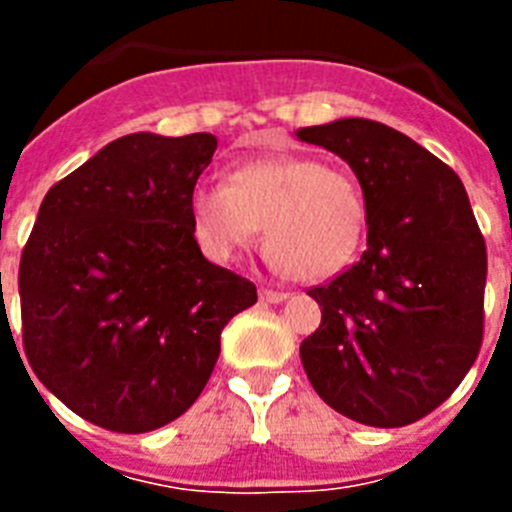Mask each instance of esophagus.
Returning a JSON list of instances; mask_svg holds the SVG:
<instances>
[{
    "mask_svg": "<svg viewBox=\"0 0 512 512\" xmlns=\"http://www.w3.org/2000/svg\"><path fill=\"white\" fill-rule=\"evenodd\" d=\"M259 297L264 302H269V305H277V302H284L287 300V292H277V289H266V287H261L259 289Z\"/></svg>",
    "mask_w": 512,
    "mask_h": 512,
    "instance_id": "34e87169",
    "label": "esophagus"
}]
</instances>
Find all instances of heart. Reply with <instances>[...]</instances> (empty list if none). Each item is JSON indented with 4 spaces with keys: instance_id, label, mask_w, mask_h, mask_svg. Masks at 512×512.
Here are the masks:
<instances>
[{
    "instance_id": "obj_1",
    "label": "heart",
    "mask_w": 512,
    "mask_h": 512,
    "mask_svg": "<svg viewBox=\"0 0 512 512\" xmlns=\"http://www.w3.org/2000/svg\"><path fill=\"white\" fill-rule=\"evenodd\" d=\"M189 212L194 238L212 261L241 259L264 225L271 264L302 282L346 269L366 228V202L354 176L310 156L235 166L228 184H197Z\"/></svg>"
}]
</instances>
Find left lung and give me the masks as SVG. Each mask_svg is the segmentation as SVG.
<instances>
[{
    "label": "left lung",
    "instance_id": "1",
    "mask_svg": "<svg viewBox=\"0 0 512 512\" xmlns=\"http://www.w3.org/2000/svg\"><path fill=\"white\" fill-rule=\"evenodd\" d=\"M336 153L366 202V251L307 295L323 310L305 374L356 423L400 428L436 410L482 346L487 251L459 176L400 130L364 117L297 130Z\"/></svg>",
    "mask_w": 512,
    "mask_h": 512
}]
</instances>
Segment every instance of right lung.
<instances>
[{
	"label": "right lung",
	"mask_w": 512,
	"mask_h": 512,
	"mask_svg": "<svg viewBox=\"0 0 512 512\" xmlns=\"http://www.w3.org/2000/svg\"><path fill=\"white\" fill-rule=\"evenodd\" d=\"M210 133H130L53 184L20 261L22 343L84 420L148 433L192 408L256 287L202 256L189 197Z\"/></svg>",
	"instance_id": "1"
}]
</instances>
